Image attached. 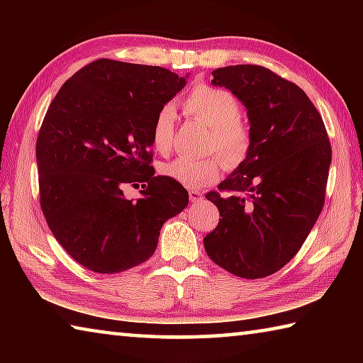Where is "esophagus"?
<instances>
[{
    "instance_id": "obj_1",
    "label": "esophagus",
    "mask_w": 363,
    "mask_h": 363,
    "mask_svg": "<svg viewBox=\"0 0 363 363\" xmlns=\"http://www.w3.org/2000/svg\"><path fill=\"white\" fill-rule=\"evenodd\" d=\"M189 199H190V201H192V203H196V201H200L201 199H203V194L200 192V190H190L189 192Z\"/></svg>"
}]
</instances>
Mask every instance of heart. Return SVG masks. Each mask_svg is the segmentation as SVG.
I'll return each instance as SVG.
<instances>
[{"mask_svg": "<svg viewBox=\"0 0 363 363\" xmlns=\"http://www.w3.org/2000/svg\"><path fill=\"white\" fill-rule=\"evenodd\" d=\"M184 113L208 126L206 152H216L227 167H238L250 155L253 133L242 120V102L230 91L214 86L199 84L182 102ZM176 130L174 107L163 106L152 123L150 138L158 152L167 153L173 145ZM220 162L218 157L187 158L177 157L162 164L163 176L186 187H205L218 179Z\"/></svg>", "mask_w": 363, "mask_h": 363, "instance_id": "1", "label": "heart"}]
</instances>
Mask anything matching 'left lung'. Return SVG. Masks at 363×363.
<instances>
[{"mask_svg":"<svg viewBox=\"0 0 363 363\" xmlns=\"http://www.w3.org/2000/svg\"><path fill=\"white\" fill-rule=\"evenodd\" d=\"M213 84L247 107L253 145L219 192L206 194L219 223L203 245L227 272L262 279L293 259L320 216L331 144L304 91L266 67H223Z\"/></svg>","mask_w":363,"mask_h":363,"instance_id":"8db88e82","label":"left lung"}]
</instances>
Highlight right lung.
<instances>
[{"mask_svg":"<svg viewBox=\"0 0 363 363\" xmlns=\"http://www.w3.org/2000/svg\"><path fill=\"white\" fill-rule=\"evenodd\" d=\"M186 86L163 67L97 59L67 79L36 139L40 205L56 240L97 274L155 253L164 220L189 203L182 184L155 176L153 118ZM139 185L128 201L122 187Z\"/></svg>","mask_w":363,"mask_h":363,"instance_id":"obj_1","label":"right lung"}]
</instances>
